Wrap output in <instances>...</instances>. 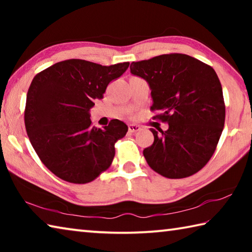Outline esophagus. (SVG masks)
<instances>
[{"label": "esophagus", "mask_w": 252, "mask_h": 252, "mask_svg": "<svg viewBox=\"0 0 252 252\" xmlns=\"http://www.w3.org/2000/svg\"><path fill=\"white\" fill-rule=\"evenodd\" d=\"M139 130H141V126L138 125H129V132H138Z\"/></svg>", "instance_id": "esophagus-1"}]
</instances>
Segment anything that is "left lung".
<instances>
[{
  "mask_svg": "<svg viewBox=\"0 0 252 252\" xmlns=\"http://www.w3.org/2000/svg\"><path fill=\"white\" fill-rule=\"evenodd\" d=\"M131 73L151 89L155 118L169 129L151 127L155 141L143 150L150 168L169 179L192 176L211 157L222 133L225 106L216 71L190 55L162 54L132 62Z\"/></svg>",
  "mask_w": 252,
  "mask_h": 252,
  "instance_id": "obj_1",
  "label": "left lung"
}]
</instances>
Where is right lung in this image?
Segmentation results:
<instances>
[{"mask_svg":"<svg viewBox=\"0 0 252 252\" xmlns=\"http://www.w3.org/2000/svg\"><path fill=\"white\" fill-rule=\"evenodd\" d=\"M129 62L110 66L71 59L37 73L30 85L24 122L30 142L51 172L71 183H88L108 169L114 143L127 132L118 119L92 126L90 109Z\"/></svg>","mask_w":252,"mask_h":252,"instance_id":"1","label":"right lung"}]
</instances>
